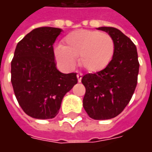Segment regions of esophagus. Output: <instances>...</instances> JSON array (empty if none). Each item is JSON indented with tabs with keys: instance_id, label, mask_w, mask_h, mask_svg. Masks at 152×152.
<instances>
[{
	"instance_id": "1",
	"label": "esophagus",
	"mask_w": 152,
	"mask_h": 152,
	"mask_svg": "<svg viewBox=\"0 0 152 152\" xmlns=\"http://www.w3.org/2000/svg\"><path fill=\"white\" fill-rule=\"evenodd\" d=\"M76 76H77V80H78V81L80 82V81H81V79H82V74H81V73H78V74L76 75Z\"/></svg>"
}]
</instances>
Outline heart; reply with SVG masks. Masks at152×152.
Wrapping results in <instances>:
<instances>
[{
	"label": "heart",
	"mask_w": 152,
	"mask_h": 152,
	"mask_svg": "<svg viewBox=\"0 0 152 152\" xmlns=\"http://www.w3.org/2000/svg\"><path fill=\"white\" fill-rule=\"evenodd\" d=\"M115 52L114 40L110 35L99 31L80 29L64 38L63 47H57V61L66 69H72L76 59L86 71L95 72L104 69Z\"/></svg>",
	"instance_id": "obj_1"
}]
</instances>
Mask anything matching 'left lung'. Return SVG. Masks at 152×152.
<instances>
[{
    "label": "left lung",
    "mask_w": 152,
    "mask_h": 152,
    "mask_svg": "<svg viewBox=\"0 0 152 152\" xmlns=\"http://www.w3.org/2000/svg\"><path fill=\"white\" fill-rule=\"evenodd\" d=\"M98 29L112 37L115 52L104 69L82 77L86 87L83 107L94 120H108L123 112L130 101L137 86L139 63L137 48L123 32L112 27Z\"/></svg>",
    "instance_id": "obj_1"
}]
</instances>
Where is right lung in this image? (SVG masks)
<instances>
[{
  "label": "right lung",
  "mask_w": 152,
  "mask_h": 152,
  "mask_svg": "<svg viewBox=\"0 0 152 152\" xmlns=\"http://www.w3.org/2000/svg\"><path fill=\"white\" fill-rule=\"evenodd\" d=\"M62 29L36 28L17 45L11 62V83L23 112L39 120L52 119L62 100L77 83L76 73L57 69L53 44Z\"/></svg>",
  "instance_id": "obj_1"
}]
</instances>
